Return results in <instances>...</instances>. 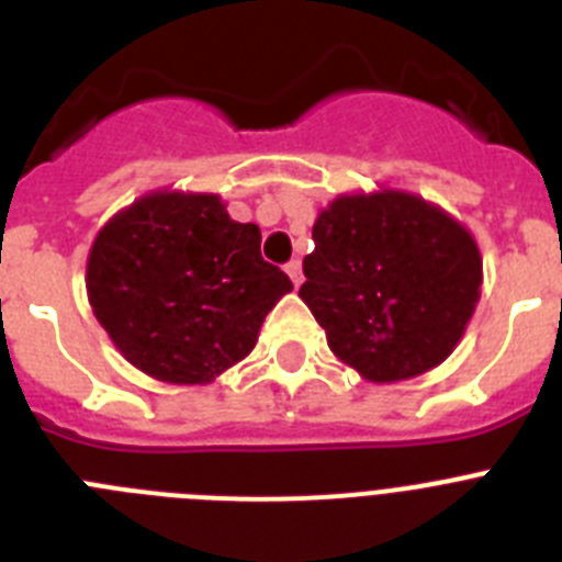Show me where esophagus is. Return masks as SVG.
<instances>
[{
  "label": "esophagus",
  "instance_id": "1",
  "mask_svg": "<svg viewBox=\"0 0 562 562\" xmlns=\"http://www.w3.org/2000/svg\"><path fill=\"white\" fill-rule=\"evenodd\" d=\"M286 272H290L292 284L295 286L304 284V267H301V261H297V258H292L290 265H286Z\"/></svg>",
  "mask_w": 562,
  "mask_h": 562
}]
</instances>
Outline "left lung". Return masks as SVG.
<instances>
[{"label":"left lung","instance_id":"left-lung-1","mask_svg":"<svg viewBox=\"0 0 562 562\" xmlns=\"http://www.w3.org/2000/svg\"><path fill=\"white\" fill-rule=\"evenodd\" d=\"M312 238L297 295L342 366L391 385L453 355L484 281L479 241L456 216L380 186L335 196Z\"/></svg>","mask_w":562,"mask_h":562}]
</instances>
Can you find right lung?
<instances>
[{
    "label": "right lung",
    "mask_w": 562,
    "mask_h": 562,
    "mask_svg": "<svg viewBox=\"0 0 562 562\" xmlns=\"http://www.w3.org/2000/svg\"><path fill=\"white\" fill-rule=\"evenodd\" d=\"M292 290L261 231L220 193L160 188L121 207L87 256V297L114 349L168 385H207L245 360Z\"/></svg>",
    "instance_id": "add662e5"
}]
</instances>
